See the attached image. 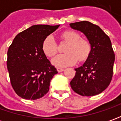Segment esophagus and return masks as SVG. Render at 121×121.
Masks as SVG:
<instances>
[{"label":"esophagus","mask_w":121,"mask_h":121,"mask_svg":"<svg viewBox=\"0 0 121 121\" xmlns=\"http://www.w3.org/2000/svg\"><path fill=\"white\" fill-rule=\"evenodd\" d=\"M56 70H57V71H58V73H60V72H62V71H64V69H63V68H60V67H57L56 68Z\"/></svg>","instance_id":"1"}]
</instances>
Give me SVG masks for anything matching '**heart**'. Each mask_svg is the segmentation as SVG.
<instances>
[{"label": "heart", "mask_w": 121, "mask_h": 121, "mask_svg": "<svg viewBox=\"0 0 121 121\" xmlns=\"http://www.w3.org/2000/svg\"><path fill=\"white\" fill-rule=\"evenodd\" d=\"M62 40L69 43L65 52L58 54L52 62L56 67H65L73 65L77 60L83 62L89 57L91 51V45L86 38H81V35L75 31L67 30L61 34ZM42 50L48 57H52L57 52V44L53 36H47L42 43Z\"/></svg>", "instance_id": "heart-1"}]
</instances>
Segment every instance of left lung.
I'll return each mask as SVG.
<instances>
[{
  "label": "left lung",
  "instance_id": "obj_1",
  "mask_svg": "<svg viewBox=\"0 0 121 121\" xmlns=\"http://www.w3.org/2000/svg\"><path fill=\"white\" fill-rule=\"evenodd\" d=\"M71 27L83 33L91 45L89 57L70 82L73 90L83 96L98 95L105 90L113 75L114 53L109 37L99 26L87 21L70 23Z\"/></svg>",
  "mask_w": 121,
  "mask_h": 121
}]
</instances>
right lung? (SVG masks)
Here are the masks:
<instances>
[{
  "label": "right lung",
  "mask_w": 121,
  "mask_h": 121,
  "mask_svg": "<svg viewBox=\"0 0 121 121\" xmlns=\"http://www.w3.org/2000/svg\"><path fill=\"white\" fill-rule=\"evenodd\" d=\"M59 26L35 25L15 36L7 52V69L17 95L37 100L49 91L50 80L58 72L42 50L44 39Z\"/></svg>",
  "instance_id": "add662e5"
}]
</instances>
